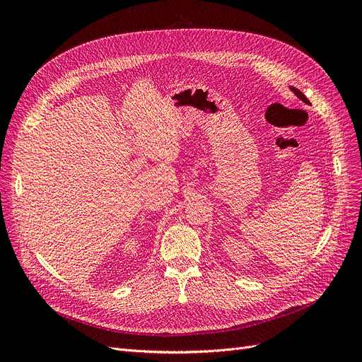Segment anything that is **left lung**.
<instances>
[{
	"mask_svg": "<svg viewBox=\"0 0 362 362\" xmlns=\"http://www.w3.org/2000/svg\"><path fill=\"white\" fill-rule=\"evenodd\" d=\"M289 89L295 93V97H296V98H299L302 103H305V104H308V105H310V100H308V98L305 97V95H303L299 89H296L295 86H289Z\"/></svg>",
	"mask_w": 362,
	"mask_h": 362,
	"instance_id": "left-lung-1",
	"label": "left lung"
}]
</instances>
